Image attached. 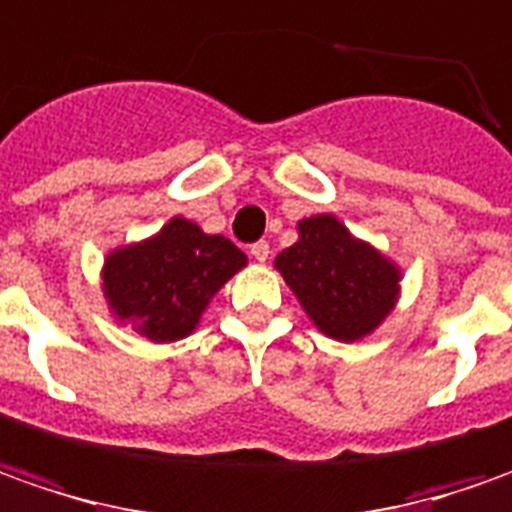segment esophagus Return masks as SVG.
<instances>
[{
  "label": "esophagus",
  "mask_w": 512,
  "mask_h": 512,
  "mask_svg": "<svg viewBox=\"0 0 512 512\" xmlns=\"http://www.w3.org/2000/svg\"><path fill=\"white\" fill-rule=\"evenodd\" d=\"M250 256H253L256 262H267V259H270V245H267V242L250 245Z\"/></svg>",
  "instance_id": "obj_1"
}]
</instances>
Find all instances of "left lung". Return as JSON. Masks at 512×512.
I'll use <instances>...</instances> for the list:
<instances>
[{"instance_id":"1","label":"left lung","mask_w":512,"mask_h":512,"mask_svg":"<svg viewBox=\"0 0 512 512\" xmlns=\"http://www.w3.org/2000/svg\"><path fill=\"white\" fill-rule=\"evenodd\" d=\"M296 245L276 256V270L318 332L355 344L397 307L403 267L358 239L335 214L304 216Z\"/></svg>"}]
</instances>
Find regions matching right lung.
I'll list each match as a JSON object with an SVG mask.
<instances>
[{
    "mask_svg": "<svg viewBox=\"0 0 512 512\" xmlns=\"http://www.w3.org/2000/svg\"><path fill=\"white\" fill-rule=\"evenodd\" d=\"M248 264L219 233H205L185 216H171L152 236L106 253L101 290L118 324L152 344L188 338L211 298Z\"/></svg>",
    "mask_w": 512,
    "mask_h": 512,
    "instance_id": "add662e5",
    "label": "right lung"
}]
</instances>
